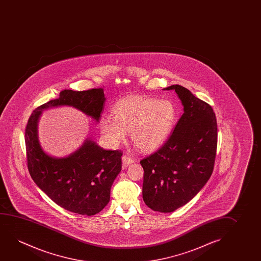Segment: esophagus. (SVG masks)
<instances>
[{"label":"esophagus","instance_id":"esophagus-1","mask_svg":"<svg viewBox=\"0 0 261 261\" xmlns=\"http://www.w3.org/2000/svg\"><path fill=\"white\" fill-rule=\"evenodd\" d=\"M122 162H123V166H124V167H127L128 165L134 163L135 160H134L133 158L126 156V155H123V157H122Z\"/></svg>","mask_w":261,"mask_h":261}]
</instances>
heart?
I'll list each match as a JSON object with an SVG mask.
<instances>
[{
	"mask_svg": "<svg viewBox=\"0 0 261 261\" xmlns=\"http://www.w3.org/2000/svg\"><path fill=\"white\" fill-rule=\"evenodd\" d=\"M114 118L104 117L100 133L111 146L125 142L127 132L135 146L144 152L163 145L175 125L177 110L169 100L145 96H130L118 101L113 108Z\"/></svg>",
	"mask_w": 261,
	"mask_h": 261,
	"instance_id": "heart-1",
	"label": "heart"
}]
</instances>
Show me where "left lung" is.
I'll return each instance as SVG.
<instances>
[{
  "mask_svg": "<svg viewBox=\"0 0 261 261\" xmlns=\"http://www.w3.org/2000/svg\"><path fill=\"white\" fill-rule=\"evenodd\" d=\"M174 90L184 114L160 150L140 161L144 170L143 199L152 211L169 213L203 188L214 168L218 125L210 104L179 85Z\"/></svg>",
  "mask_w": 261,
  "mask_h": 261,
  "instance_id": "1",
  "label": "left lung"
}]
</instances>
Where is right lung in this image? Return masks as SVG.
<instances>
[{"mask_svg": "<svg viewBox=\"0 0 261 261\" xmlns=\"http://www.w3.org/2000/svg\"><path fill=\"white\" fill-rule=\"evenodd\" d=\"M105 100L102 88L63 90L58 99L33 111L25 127L28 167L34 182L55 203L76 214L93 216L109 203L111 186L121 171L122 153L104 150L87 138L68 156H50L40 144L38 121L45 110L69 106L99 122Z\"/></svg>", "mask_w": 261, "mask_h": 261, "instance_id": "obj_1", "label": "right lung"}]
</instances>
